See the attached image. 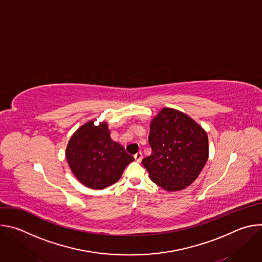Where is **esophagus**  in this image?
Returning <instances> with one entry per match:
<instances>
[{"label": "esophagus", "instance_id": "34e87169", "mask_svg": "<svg viewBox=\"0 0 262 262\" xmlns=\"http://www.w3.org/2000/svg\"><path fill=\"white\" fill-rule=\"evenodd\" d=\"M142 159H143V155H142V152H138V154H136V155H135V160H136V162L141 163Z\"/></svg>", "mask_w": 262, "mask_h": 262}]
</instances>
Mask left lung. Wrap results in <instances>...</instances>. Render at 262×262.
<instances>
[{
  "instance_id": "8db88e82",
  "label": "left lung",
  "mask_w": 262,
  "mask_h": 262,
  "mask_svg": "<svg viewBox=\"0 0 262 262\" xmlns=\"http://www.w3.org/2000/svg\"><path fill=\"white\" fill-rule=\"evenodd\" d=\"M152 154L142 164L150 179L168 192L192 184L208 159L206 132L180 111L164 107L150 124Z\"/></svg>"
}]
</instances>
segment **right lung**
I'll use <instances>...</instances> for the list:
<instances>
[{"label":"right lung","instance_id":"add662e5","mask_svg":"<svg viewBox=\"0 0 262 262\" xmlns=\"http://www.w3.org/2000/svg\"><path fill=\"white\" fill-rule=\"evenodd\" d=\"M66 160L80 182L90 189L102 190L117 182L135 159L122 145L111 139L105 122L96 126L91 120L70 138Z\"/></svg>","mask_w":262,"mask_h":262}]
</instances>
